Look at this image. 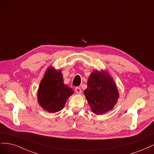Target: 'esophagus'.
Wrapping results in <instances>:
<instances>
[{
  "label": "esophagus",
  "mask_w": 154,
  "mask_h": 154,
  "mask_svg": "<svg viewBox=\"0 0 154 154\" xmlns=\"http://www.w3.org/2000/svg\"><path fill=\"white\" fill-rule=\"evenodd\" d=\"M75 91H76V92L77 93V94H81L82 93V89H81V88L80 87H76V88H75Z\"/></svg>",
  "instance_id": "obj_1"
}]
</instances>
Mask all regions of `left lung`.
<instances>
[{
    "mask_svg": "<svg viewBox=\"0 0 154 154\" xmlns=\"http://www.w3.org/2000/svg\"><path fill=\"white\" fill-rule=\"evenodd\" d=\"M95 114L100 115L112 110L119 98L118 87L106 71H95L88 78L87 88L83 91Z\"/></svg>",
    "mask_w": 154,
    "mask_h": 154,
    "instance_id": "1",
    "label": "left lung"
}]
</instances>
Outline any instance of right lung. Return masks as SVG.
Masks as SVG:
<instances>
[{"instance_id":"right-lung-1","label":"right lung","mask_w":154,"mask_h":154,"mask_svg":"<svg viewBox=\"0 0 154 154\" xmlns=\"http://www.w3.org/2000/svg\"><path fill=\"white\" fill-rule=\"evenodd\" d=\"M74 91L64 84L61 70L51 66L42 79L37 92V99L42 108L50 113L63 109Z\"/></svg>"}]
</instances>
